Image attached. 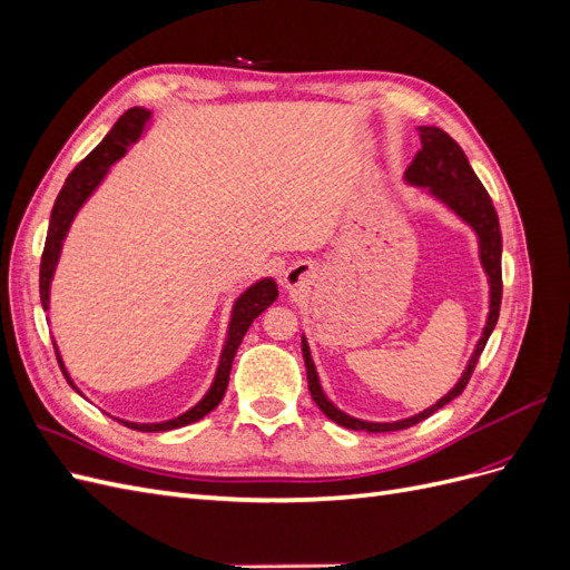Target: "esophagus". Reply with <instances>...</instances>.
Wrapping results in <instances>:
<instances>
[{"instance_id":"1","label":"esophagus","mask_w":570,"mask_h":570,"mask_svg":"<svg viewBox=\"0 0 570 570\" xmlns=\"http://www.w3.org/2000/svg\"><path fill=\"white\" fill-rule=\"evenodd\" d=\"M308 275H312V271H308V266L306 264H295V266H289L287 271H285V278H283V283H285V287H299V285H304V283H308Z\"/></svg>"}]
</instances>
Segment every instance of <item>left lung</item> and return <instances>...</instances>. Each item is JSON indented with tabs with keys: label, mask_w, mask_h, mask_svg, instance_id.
<instances>
[{
	"label": "left lung",
	"mask_w": 570,
	"mask_h": 570,
	"mask_svg": "<svg viewBox=\"0 0 570 570\" xmlns=\"http://www.w3.org/2000/svg\"><path fill=\"white\" fill-rule=\"evenodd\" d=\"M421 151L413 157L411 166L406 168V183L409 185H419L425 187L430 195L440 199L442 204L450 206V209L478 235V247H480V264L488 273L490 281V314L488 323L482 327V337L478 340L473 356L469 358V366L461 373L459 383L446 392L442 400H438L433 406H428L425 411L416 413V416H409L402 421H392V423H373V421H361L350 416V413L340 411L327 396L323 394V387L318 383V373L314 366L312 352H308L306 337H302V354H304V364H306V381H308V392H312L316 406L325 413L327 419L335 421L337 425H344L350 430H366V433H392V430H404L425 421L428 416H433L438 409L444 404H450L454 396L463 392V387L469 385L473 368L478 364V358L485 350V344L494 331L497 318H499V306H502V233H499V218L492 206V199L488 195V189L482 187L478 176L473 174V168L465 159L463 149L446 135L442 128L435 126H421Z\"/></svg>",
	"instance_id": "left-lung-1"
}]
</instances>
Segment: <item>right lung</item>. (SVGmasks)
Listing matches in <instances>:
<instances>
[{"label":"right lung","mask_w":570,"mask_h":570,"mask_svg":"<svg viewBox=\"0 0 570 570\" xmlns=\"http://www.w3.org/2000/svg\"><path fill=\"white\" fill-rule=\"evenodd\" d=\"M149 118H151V111H147L142 107L128 109L124 116L116 120V126L109 130L105 140H101L88 154V157H85L71 170V176L66 178L61 193L55 202V209H51L49 230H47L45 252H42V264H40V299H42L45 312L49 308V285H51V278H55L63 239L68 235V228H71L76 214L80 212V206L90 199V195L99 187V183L105 180V176L109 174V168L120 157H124L130 145L140 140V135L145 132ZM275 299H278V285H275V281H271V278L254 283L252 287H247L243 292V295L237 297V302L233 306V318H230V325H228V337H226V344H223V352H220V358H218L214 383H212L209 392H206L193 409H187L185 413H180V416L161 421V423H135V421H124V419H116V421L132 428V430H140V433H164V430H176V428H183V425H189V423L204 419L206 413L214 411L220 404L223 394H226V390H228V377H230L235 352L239 347V342H243L245 333L249 331L252 321L258 314H262L264 308H268ZM55 350H57V342H55ZM57 358H59V366L66 375L68 385H71L76 392H80L73 385L71 375H68L59 350H57Z\"/></svg>","instance_id":"obj_1"}]
</instances>
